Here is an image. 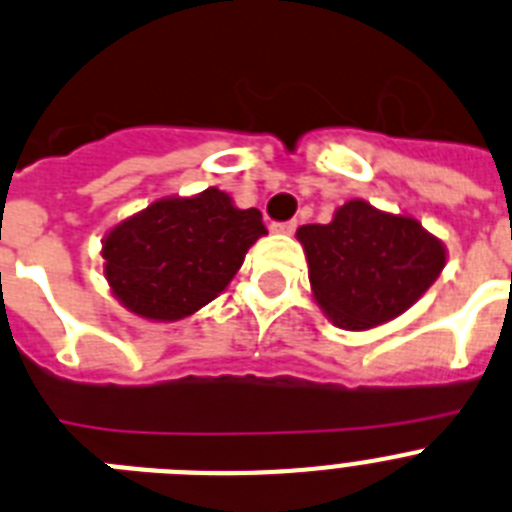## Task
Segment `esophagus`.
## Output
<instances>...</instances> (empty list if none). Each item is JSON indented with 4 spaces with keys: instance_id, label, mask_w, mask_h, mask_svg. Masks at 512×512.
<instances>
[{
    "instance_id": "1",
    "label": "esophagus",
    "mask_w": 512,
    "mask_h": 512,
    "mask_svg": "<svg viewBox=\"0 0 512 512\" xmlns=\"http://www.w3.org/2000/svg\"><path fill=\"white\" fill-rule=\"evenodd\" d=\"M274 233H295L298 230V220H287V222H272Z\"/></svg>"
}]
</instances>
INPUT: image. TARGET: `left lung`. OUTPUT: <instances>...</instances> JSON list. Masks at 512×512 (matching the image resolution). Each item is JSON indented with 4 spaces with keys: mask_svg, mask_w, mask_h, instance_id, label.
<instances>
[{
    "mask_svg": "<svg viewBox=\"0 0 512 512\" xmlns=\"http://www.w3.org/2000/svg\"><path fill=\"white\" fill-rule=\"evenodd\" d=\"M310 287L326 316L357 331L404 313L438 279L443 243L412 217L347 202L329 225H303Z\"/></svg>",
    "mask_w": 512,
    "mask_h": 512,
    "instance_id": "obj_1",
    "label": "left lung"
}]
</instances>
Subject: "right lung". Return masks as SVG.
Listing matches in <instances>:
<instances>
[{"mask_svg":"<svg viewBox=\"0 0 512 512\" xmlns=\"http://www.w3.org/2000/svg\"><path fill=\"white\" fill-rule=\"evenodd\" d=\"M264 233L259 209H235L217 189L160 199L108 233L106 277L131 313L176 321L217 298Z\"/></svg>","mask_w":512,"mask_h":512,"instance_id":"right-lung-1","label":"right lung"}]
</instances>
